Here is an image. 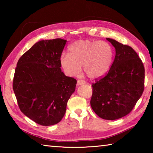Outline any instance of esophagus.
<instances>
[{"instance_id":"esophagus-1","label":"esophagus","mask_w":153,"mask_h":153,"mask_svg":"<svg viewBox=\"0 0 153 153\" xmlns=\"http://www.w3.org/2000/svg\"><path fill=\"white\" fill-rule=\"evenodd\" d=\"M86 84V82L83 79H78L77 82V86H81V85Z\"/></svg>"}]
</instances>
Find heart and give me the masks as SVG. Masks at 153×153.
I'll return each mask as SVG.
<instances>
[{"mask_svg":"<svg viewBox=\"0 0 153 153\" xmlns=\"http://www.w3.org/2000/svg\"><path fill=\"white\" fill-rule=\"evenodd\" d=\"M114 53L111 46L104 41L77 40L68 48V54H63L61 65L67 74L76 76L81 65L90 78L104 76L112 65Z\"/></svg>","mask_w":153,"mask_h":153,"instance_id":"obj_1","label":"heart"}]
</instances>
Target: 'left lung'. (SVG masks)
<instances>
[{
	"label": "left lung",
	"mask_w": 153,
	"mask_h": 153,
	"mask_svg": "<svg viewBox=\"0 0 153 153\" xmlns=\"http://www.w3.org/2000/svg\"><path fill=\"white\" fill-rule=\"evenodd\" d=\"M115 48V56L105 76L92 84L90 105L100 118L115 120L128 115L144 88V67L129 46L107 38Z\"/></svg>",
	"instance_id": "obj_1"
}]
</instances>
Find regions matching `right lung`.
<instances>
[{"label":"right lung","mask_w":153,"mask_h":153,"mask_svg":"<svg viewBox=\"0 0 153 153\" xmlns=\"http://www.w3.org/2000/svg\"><path fill=\"white\" fill-rule=\"evenodd\" d=\"M67 40L36 42L21 56L13 88L20 110L41 126L58 123L63 117L77 80L61 71L60 58Z\"/></svg>","instance_id":"right-lung-1"}]
</instances>
